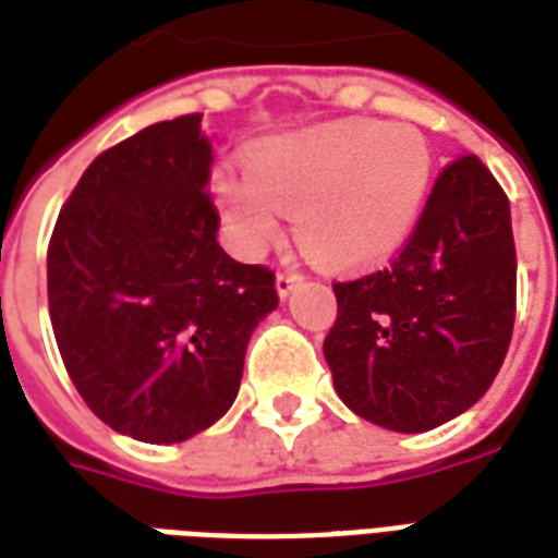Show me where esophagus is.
Here are the masks:
<instances>
[{
  "label": "esophagus",
  "instance_id": "esophagus-1",
  "mask_svg": "<svg viewBox=\"0 0 558 558\" xmlns=\"http://www.w3.org/2000/svg\"><path fill=\"white\" fill-rule=\"evenodd\" d=\"M301 275H295V271H280L278 278H275V290H278L280 299H290L292 292L299 290L301 287Z\"/></svg>",
  "mask_w": 558,
  "mask_h": 558
}]
</instances>
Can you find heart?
<instances>
[{
    "instance_id": "b5f03b06",
    "label": "heart",
    "mask_w": 558,
    "mask_h": 558,
    "mask_svg": "<svg viewBox=\"0 0 558 558\" xmlns=\"http://www.w3.org/2000/svg\"><path fill=\"white\" fill-rule=\"evenodd\" d=\"M435 159L408 123L342 121L263 144L247 174L218 177V204L245 251L295 239L316 263L366 266L405 245L423 216Z\"/></svg>"
}]
</instances>
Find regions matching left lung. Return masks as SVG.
Wrapping results in <instances>:
<instances>
[{"label":"left lung","mask_w":558,"mask_h":558,"mask_svg":"<svg viewBox=\"0 0 558 558\" xmlns=\"http://www.w3.org/2000/svg\"><path fill=\"white\" fill-rule=\"evenodd\" d=\"M518 259L509 197L476 156L444 168L405 251L333 283L325 337L333 390L375 426L416 435L488 393L514 328Z\"/></svg>","instance_id":"1"}]
</instances>
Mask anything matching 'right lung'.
I'll use <instances>...</instances> for the list:
<instances>
[{
	"mask_svg": "<svg viewBox=\"0 0 558 558\" xmlns=\"http://www.w3.org/2000/svg\"><path fill=\"white\" fill-rule=\"evenodd\" d=\"M204 114L100 153L47 254L49 319L85 405L118 435L183 444L230 411L275 271L218 245Z\"/></svg>",
	"mask_w": 558,
	"mask_h": 558,
	"instance_id": "right-lung-1",
	"label": "right lung"
}]
</instances>
